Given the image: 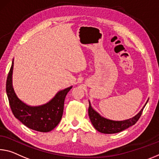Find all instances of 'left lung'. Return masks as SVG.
Returning a JSON list of instances; mask_svg holds the SVG:
<instances>
[{
    "instance_id": "8db88e82",
    "label": "left lung",
    "mask_w": 159,
    "mask_h": 159,
    "mask_svg": "<svg viewBox=\"0 0 159 159\" xmlns=\"http://www.w3.org/2000/svg\"><path fill=\"white\" fill-rule=\"evenodd\" d=\"M147 103L137 115L134 116V117L131 118V119L124 121H112L103 118L93 109L90 102L89 107V115L93 127L98 132L104 133V134H115V133L122 132V131L129 128L131 126L135 125L136 122L140 118L141 115H142L143 108L146 106Z\"/></svg>"
}]
</instances>
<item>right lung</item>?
<instances>
[{"label": "right lung", "instance_id": "right-lung-1", "mask_svg": "<svg viewBox=\"0 0 159 159\" xmlns=\"http://www.w3.org/2000/svg\"><path fill=\"white\" fill-rule=\"evenodd\" d=\"M12 69L13 61L6 80V93L12 114L31 129L41 132H48L54 129L61 119L65 98L72 87L59 91L47 104L38 107L28 106L15 93L12 85Z\"/></svg>", "mask_w": 159, "mask_h": 159}]
</instances>
